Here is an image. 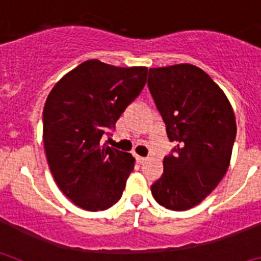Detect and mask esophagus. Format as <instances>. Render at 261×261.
<instances>
[{
    "instance_id": "34e87169",
    "label": "esophagus",
    "mask_w": 261,
    "mask_h": 261,
    "mask_svg": "<svg viewBox=\"0 0 261 261\" xmlns=\"http://www.w3.org/2000/svg\"><path fill=\"white\" fill-rule=\"evenodd\" d=\"M146 159H147V158H145V156H141V155H136V161H137V162L140 163V165H142V163H145V162H146Z\"/></svg>"
}]
</instances>
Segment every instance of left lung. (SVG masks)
Here are the masks:
<instances>
[{
	"label": "left lung",
	"instance_id": "8db88e82",
	"mask_svg": "<svg viewBox=\"0 0 261 261\" xmlns=\"http://www.w3.org/2000/svg\"><path fill=\"white\" fill-rule=\"evenodd\" d=\"M147 86L175 142L151 193L165 208L187 211L200 204L229 168L237 136L234 111L220 86L191 64L149 69Z\"/></svg>",
	"mask_w": 261,
	"mask_h": 261
}]
</instances>
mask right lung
I'll return each instance as SVG.
<instances>
[{
    "mask_svg": "<svg viewBox=\"0 0 261 261\" xmlns=\"http://www.w3.org/2000/svg\"><path fill=\"white\" fill-rule=\"evenodd\" d=\"M147 68L87 60L55 85L43 111L48 166L77 206L106 211L120 200L135 168L132 154L100 144L146 84Z\"/></svg>",
    "mask_w": 261,
    "mask_h": 261,
    "instance_id": "obj_1",
    "label": "right lung"
}]
</instances>
